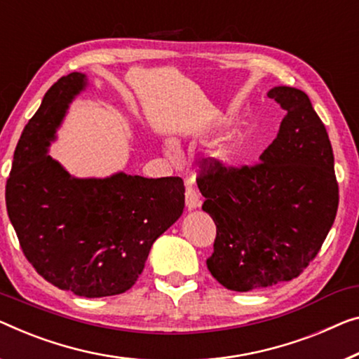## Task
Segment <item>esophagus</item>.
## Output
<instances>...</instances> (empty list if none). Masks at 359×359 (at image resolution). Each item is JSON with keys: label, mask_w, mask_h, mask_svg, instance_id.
I'll return each instance as SVG.
<instances>
[{"label": "esophagus", "mask_w": 359, "mask_h": 359, "mask_svg": "<svg viewBox=\"0 0 359 359\" xmlns=\"http://www.w3.org/2000/svg\"><path fill=\"white\" fill-rule=\"evenodd\" d=\"M185 205H187V210L191 211V210H196V208H200L201 205V198L198 195V191L195 187L191 185H187V190H185Z\"/></svg>", "instance_id": "34e87169"}]
</instances>
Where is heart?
<instances>
[{
    "mask_svg": "<svg viewBox=\"0 0 359 359\" xmlns=\"http://www.w3.org/2000/svg\"><path fill=\"white\" fill-rule=\"evenodd\" d=\"M168 153L169 154H174V148L172 147H168ZM221 158L222 159H229V158H231V154H229L227 151H224V153H221Z\"/></svg>",
    "mask_w": 359,
    "mask_h": 359,
    "instance_id": "1",
    "label": "heart"
}]
</instances>
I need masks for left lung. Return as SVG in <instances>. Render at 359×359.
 Here are the masks:
<instances>
[{
	"instance_id": "8db88e82",
	"label": "left lung",
	"mask_w": 359,
	"mask_h": 359,
	"mask_svg": "<svg viewBox=\"0 0 359 359\" xmlns=\"http://www.w3.org/2000/svg\"><path fill=\"white\" fill-rule=\"evenodd\" d=\"M267 96L287 114L259 163L232 168L210 159L196 179L206 198L203 211L216 224L208 269L235 292L269 288L302 274L339 208L332 145L308 95L274 87Z\"/></svg>"
}]
</instances>
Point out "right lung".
<instances>
[{
  "label": "right lung",
  "instance_id": "right-lung-1",
  "mask_svg": "<svg viewBox=\"0 0 359 359\" xmlns=\"http://www.w3.org/2000/svg\"><path fill=\"white\" fill-rule=\"evenodd\" d=\"M87 85L83 74L61 77L43 96L14 151L6 208L20 248L53 285L79 297L127 292L151 245L182 216L180 177L124 172L76 179L48 153L69 103Z\"/></svg>",
  "mask_w": 359,
  "mask_h": 359
}]
</instances>
